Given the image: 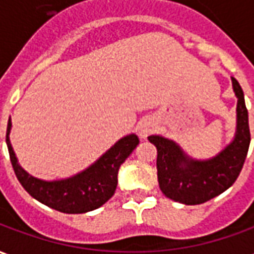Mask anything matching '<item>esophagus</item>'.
Wrapping results in <instances>:
<instances>
[{
	"instance_id": "34e87169",
	"label": "esophagus",
	"mask_w": 254,
	"mask_h": 254,
	"mask_svg": "<svg viewBox=\"0 0 254 254\" xmlns=\"http://www.w3.org/2000/svg\"><path fill=\"white\" fill-rule=\"evenodd\" d=\"M155 129H156V122L148 118L140 122V125L137 127V134L141 138H147V136L154 132Z\"/></svg>"
}]
</instances>
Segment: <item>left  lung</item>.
<instances>
[{"instance_id":"8db88e82","label":"left lung","mask_w":254,"mask_h":254,"mask_svg":"<svg viewBox=\"0 0 254 254\" xmlns=\"http://www.w3.org/2000/svg\"><path fill=\"white\" fill-rule=\"evenodd\" d=\"M237 96V127L234 138L218 155L209 159H194L170 138L149 136L158 149L156 169L160 190L166 197L187 205L201 204L227 190L240 176L249 144V118L244 91L231 77Z\"/></svg>"}]
</instances>
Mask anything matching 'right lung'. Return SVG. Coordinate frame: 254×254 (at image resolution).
<instances>
[{"label":"right lung","instance_id":"1","mask_svg":"<svg viewBox=\"0 0 254 254\" xmlns=\"http://www.w3.org/2000/svg\"><path fill=\"white\" fill-rule=\"evenodd\" d=\"M12 121L9 118L6 145L14 174L21 187L35 200L64 213H85L102 207L116 191L118 170L138 144L136 134L120 138L85 170L63 180L46 181L31 176L20 166L10 144Z\"/></svg>","mask_w":254,"mask_h":254}]
</instances>
